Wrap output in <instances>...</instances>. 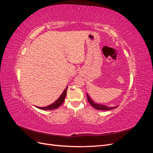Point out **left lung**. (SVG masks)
<instances>
[{"instance_id":"1","label":"left lung","mask_w":153,"mask_h":153,"mask_svg":"<svg viewBox=\"0 0 153 153\" xmlns=\"http://www.w3.org/2000/svg\"><path fill=\"white\" fill-rule=\"evenodd\" d=\"M87 98L88 101H89V103L91 105V106H93V107L95 109L97 110H112L114 109L115 108H117V106H113V107H110V106H105L103 105H100V104H98V103H94L93 100H92V99L90 98V96H89L87 93Z\"/></svg>"}]
</instances>
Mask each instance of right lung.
Wrapping results in <instances>:
<instances>
[{
	"label": "right lung",
	"mask_w": 153,
	"mask_h": 153,
	"mask_svg": "<svg viewBox=\"0 0 153 153\" xmlns=\"http://www.w3.org/2000/svg\"><path fill=\"white\" fill-rule=\"evenodd\" d=\"M68 90V87L66 88V89L63 91L62 94L60 96L59 98L55 101V102L52 104H51L47 106H45V107H39V106H36L37 108H38L41 110H53V109H56L58 107H59L64 101V100H65V97L66 95V92Z\"/></svg>",
	"instance_id": "1"
}]
</instances>
